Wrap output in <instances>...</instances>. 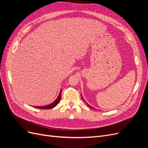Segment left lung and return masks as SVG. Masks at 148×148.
<instances>
[{
    "label": "left lung",
    "mask_w": 148,
    "mask_h": 148,
    "mask_svg": "<svg viewBox=\"0 0 148 148\" xmlns=\"http://www.w3.org/2000/svg\"><path fill=\"white\" fill-rule=\"evenodd\" d=\"M82 99H83V100H84V99H83V96H82ZM86 104H87V105H88V106H89V107H91V108H92V107H91V106H89V104H88V103H87V102H86Z\"/></svg>",
    "instance_id": "1"
}]
</instances>
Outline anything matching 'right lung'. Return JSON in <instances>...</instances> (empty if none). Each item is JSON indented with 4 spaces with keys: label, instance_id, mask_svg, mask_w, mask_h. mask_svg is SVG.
Returning a JSON list of instances; mask_svg holds the SVG:
<instances>
[{
    "label": "right lung",
    "instance_id": "add662e5",
    "mask_svg": "<svg viewBox=\"0 0 148 148\" xmlns=\"http://www.w3.org/2000/svg\"><path fill=\"white\" fill-rule=\"evenodd\" d=\"M61 92H62V89H60V91L59 92V95L57 97V99L53 101L52 103H51V104H49L47 106H41V107H34L35 108H38V109H52L53 107H55L57 104L59 102L60 100L61 99Z\"/></svg>",
    "mask_w": 148,
    "mask_h": 148
}]
</instances>
